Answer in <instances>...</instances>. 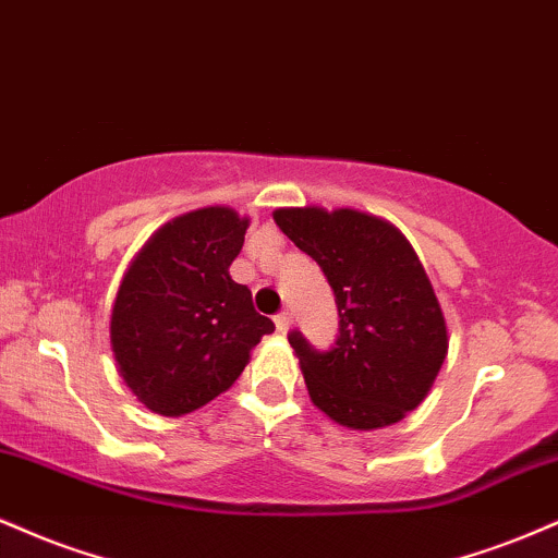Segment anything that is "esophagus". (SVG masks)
<instances>
[{
    "label": "esophagus",
    "instance_id": "obj_1",
    "mask_svg": "<svg viewBox=\"0 0 558 558\" xmlns=\"http://www.w3.org/2000/svg\"><path fill=\"white\" fill-rule=\"evenodd\" d=\"M291 325H293L291 312H280V315H275V328H278L280 332L291 330Z\"/></svg>",
    "mask_w": 558,
    "mask_h": 558
}]
</instances>
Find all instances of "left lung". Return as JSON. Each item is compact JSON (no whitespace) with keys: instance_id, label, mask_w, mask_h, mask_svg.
Returning <instances> with one entry per match:
<instances>
[{"instance_id":"obj_1","label":"left lung","mask_w":558,"mask_h":558,"mask_svg":"<svg viewBox=\"0 0 558 558\" xmlns=\"http://www.w3.org/2000/svg\"><path fill=\"white\" fill-rule=\"evenodd\" d=\"M272 217L323 267L341 317L330 351L312 349L299 330L288 336L312 403L351 430L403 420L448 354L446 317L412 243L360 209L288 207Z\"/></svg>"}]
</instances>
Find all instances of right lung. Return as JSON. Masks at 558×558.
I'll list each match as a JSON object with an SVG mask.
<instances>
[{
  "instance_id": "add662e5",
  "label": "right lung",
  "mask_w": 558,
  "mask_h": 558,
  "mask_svg": "<svg viewBox=\"0 0 558 558\" xmlns=\"http://www.w3.org/2000/svg\"><path fill=\"white\" fill-rule=\"evenodd\" d=\"M248 217L230 207L185 213L144 243L123 275L110 319L118 373L162 417L228 390L262 336L275 330L252 291L230 278Z\"/></svg>"
}]
</instances>
